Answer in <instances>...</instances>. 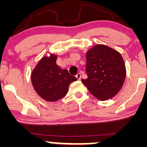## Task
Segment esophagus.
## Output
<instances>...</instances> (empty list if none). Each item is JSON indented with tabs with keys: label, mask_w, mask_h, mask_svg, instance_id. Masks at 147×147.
Masks as SVG:
<instances>
[{
	"label": "esophagus",
	"mask_w": 147,
	"mask_h": 147,
	"mask_svg": "<svg viewBox=\"0 0 147 147\" xmlns=\"http://www.w3.org/2000/svg\"><path fill=\"white\" fill-rule=\"evenodd\" d=\"M76 77H77V79H78V80H80V79H81V77H82V75H81V74H80V73H78V74H77V75H76Z\"/></svg>",
	"instance_id": "obj_1"
}]
</instances>
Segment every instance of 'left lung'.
<instances>
[{
  "label": "left lung",
  "instance_id": "left-lung-1",
  "mask_svg": "<svg viewBox=\"0 0 147 147\" xmlns=\"http://www.w3.org/2000/svg\"><path fill=\"white\" fill-rule=\"evenodd\" d=\"M88 78L82 82L94 97L104 101L112 98L122 88L126 67L122 55L105 45L98 44L86 52Z\"/></svg>",
  "mask_w": 147,
  "mask_h": 147
}]
</instances>
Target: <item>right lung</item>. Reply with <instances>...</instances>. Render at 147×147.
<instances>
[{
  "mask_svg": "<svg viewBox=\"0 0 147 147\" xmlns=\"http://www.w3.org/2000/svg\"><path fill=\"white\" fill-rule=\"evenodd\" d=\"M57 59L55 55L43 57L31 74L32 84L36 93L42 99L51 102L65 97L70 84L77 80L66 69L57 65Z\"/></svg>",
  "mask_w": 147,
  "mask_h": 147,
  "instance_id": "1",
  "label": "right lung"
}]
</instances>
